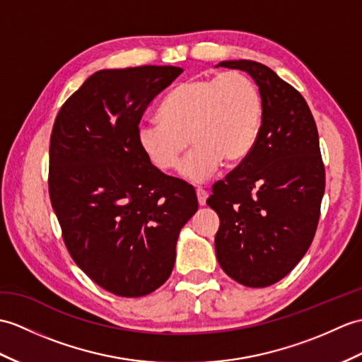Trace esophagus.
Returning <instances> with one entry per match:
<instances>
[{"label":"esophagus","instance_id":"1","mask_svg":"<svg viewBox=\"0 0 362 362\" xmlns=\"http://www.w3.org/2000/svg\"><path fill=\"white\" fill-rule=\"evenodd\" d=\"M196 194H197V202L199 205L204 206L206 204V197H208V192L204 188H197L196 189Z\"/></svg>","mask_w":362,"mask_h":362}]
</instances>
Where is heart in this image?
Listing matches in <instances>:
<instances>
[{"label": "heart", "mask_w": 362, "mask_h": 362, "mask_svg": "<svg viewBox=\"0 0 362 362\" xmlns=\"http://www.w3.org/2000/svg\"><path fill=\"white\" fill-rule=\"evenodd\" d=\"M264 102L255 80L242 72L191 78L175 86L158 109V120L141 123L137 143L157 170L177 166L189 140L194 148L179 173L204 182L222 160L239 163L262 129Z\"/></svg>", "instance_id": "1"}]
</instances>
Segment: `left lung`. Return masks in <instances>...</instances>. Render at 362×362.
Wrapping results in <instances>:
<instances>
[{"mask_svg":"<svg viewBox=\"0 0 362 362\" xmlns=\"http://www.w3.org/2000/svg\"><path fill=\"white\" fill-rule=\"evenodd\" d=\"M219 66L253 77L264 120L253 151L206 200L221 219L216 256L234 281L268 287L298 265L315 238L325 189L317 128L305 98L270 67L251 60Z\"/></svg>","mask_w":362,"mask_h":362,"instance_id":"8db88e82","label":"left lung"}]
</instances>
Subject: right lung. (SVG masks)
I'll use <instances>...</instances> for the list:
<instances>
[{"mask_svg":"<svg viewBox=\"0 0 362 362\" xmlns=\"http://www.w3.org/2000/svg\"><path fill=\"white\" fill-rule=\"evenodd\" d=\"M175 66L103 69L66 100L50 134L49 196L74 262L100 287L145 296L170 277L196 191L141 153L137 129Z\"/></svg>","mask_w":362,"mask_h":362,"instance_id":"right-lung-1","label":"right lung"}]
</instances>
